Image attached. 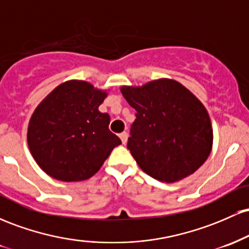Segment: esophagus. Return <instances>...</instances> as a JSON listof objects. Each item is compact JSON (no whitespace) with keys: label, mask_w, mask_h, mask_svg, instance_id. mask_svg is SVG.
I'll use <instances>...</instances> for the list:
<instances>
[{"label":"esophagus","mask_w":249,"mask_h":249,"mask_svg":"<svg viewBox=\"0 0 249 249\" xmlns=\"http://www.w3.org/2000/svg\"><path fill=\"white\" fill-rule=\"evenodd\" d=\"M119 137H121V139H122V142H123V144H126V142H127V137H128L127 132H122L121 134H119Z\"/></svg>","instance_id":"1"}]
</instances>
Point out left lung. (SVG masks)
I'll return each instance as SVG.
<instances>
[{"label":"left lung","mask_w":249,"mask_h":249,"mask_svg":"<svg viewBox=\"0 0 249 249\" xmlns=\"http://www.w3.org/2000/svg\"><path fill=\"white\" fill-rule=\"evenodd\" d=\"M136 112L127 148L145 173L173 182L196 172L210 156L213 130L201 102L172 79L123 87Z\"/></svg>","instance_id":"1"}]
</instances>
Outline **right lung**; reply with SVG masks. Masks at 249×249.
Segmentation results:
<instances>
[{"label":"right lung","instance_id":"add662e5","mask_svg":"<svg viewBox=\"0 0 249 249\" xmlns=\"http://www.w3.org/2000/svg\"><path fill=\"white\" fill-rule=\"evenodd\" d=\"M107 92L88 82L69 81L43 99L31 116L28 145L38 166L62 181L92 177L122 144L108 130L110 116L99 112Z\"/></svg>","mask_w":249,"mask_h":249}]
</instances>
